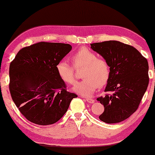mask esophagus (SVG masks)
<instances>
[{"mask_svg":"<svg viewBox=\"0 0 155 155\" xmlns=\"http://www.w3.org/2000/svg\"><path fill=\"white\" fill-rule=\"evenodd\" d=\"M86 101H87L88 103H90V104H93L94 102V100L93 99H91V98H86Z\"/></svg>","mask_w":155,"mask_h":155,"instance_id":"obj_1","label":"esophagus"}]
</instances>
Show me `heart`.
I'll return each mask as SVG.
<instances>
[{"label":"heart","instance_id":"heart-1","mask_svg":"<svg viewBox=\"0 0 155 155\" xmlns=\"http://www.w3.org/2000/svg\"><path fill=\"white\" fill-rule=\"evenodd\" d=\"M73 65L65 60L56 63V70L60 79L67 84L75 82V69L83 68L82 78L73 88V91L83 96H91L99 87L107 84L111 75L109 64L104 58H99L90 48L82 47L71 56Z\"/></svg>","mask_w":155,"mask_h":155}]
</instances>
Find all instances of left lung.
Wrapping results in <instances>:
<instances>
[{"label":"left lung","mask_w":155,"mask_h":155,"mask_svg":"<svg viewBox=\"0 0 155 155\" xmlns=\"http://www.w3.org/2000/svg\"><path fill=\"white\" fill-rule=\"evenodd\" d=\"M111 68L105 96L97 98L104 107L99 118L107 124H117L136 111L149 84V65L133 46L118 41L91 44Z\"/></svg>","instance_id":"1"}]
</instances>
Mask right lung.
<instances>
[{
	"instance_id": "obj_1",
	"label": "right lung",
	"mask_w": 155,
	"mask_h": 155,
	"mask_svg": "<svg viewBox=\"0 0 155 155\" xmlns=\"http://www.w3.org/2000/svg\"><path fill=\"white\" fill-rule=\"evenodd\" d=\"M71 49L68 44L41 41L22 48L10 63V95L30 122L41 126L55 124L78 97L68 92L56 70V63Z\"/></svg>"
}]
</instances>
